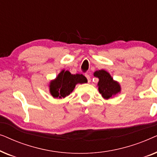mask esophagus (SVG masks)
I'll return each mask as SVG.
<instances>
[{"label":"esophagus","instance_id":"obj_1","mask_svg":"<svg viewBox=\"0 0 157 157\" xmlns=\"http://www.w3.org/2000/svg\"><path fill=\"white\" fill-rule=\"evenodd\" d=\"M85 76H86V78H87V81H88V82H91V77H90V76L89 74H86L85 75Z\"/></svg>","mask_w":157,"mask_h":157}]
</instances>
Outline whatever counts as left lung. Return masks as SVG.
I'll list each match as a JSON object with an SVG mask.
<instances>
[{"instance_id": "8db88e82", "label": "left lung", "mask_w": 157, "mask_h": 157, "mask_svg": "<svg viewBox=\"0 0 157 157\" xmlns=\"http://www.w3.org/2000/svg\"><path fill=\"white\" fill-rule=\"evenodd\" d=\"M94 76L99 79L98 83V91L103 97L106 99L111 98L121 91L119 83L113 81L112 77L106 71H96L94 73Z\"/></svg>"}]
</instances>
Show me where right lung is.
Returning <instances> with one entry per match:
<instances>
[{"label":"right lung","mask_w":157,"mask_h":157,"mask_svg":"<svg viewBox=\"0 0 157 157\" xmlns=\"http://www.w3.org/2000/svg\"><path fill=\"white\" fill-rule=\"evenodd\" d=\"M87 79L83 74L73 75L68 71H62L50 84V92L54 98L66 97L74 89L77 83H86Z\"/></svg>","instance_id":"1"}]
</instances>
